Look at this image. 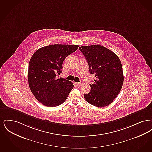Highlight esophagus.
Listing matches in <instances>:
<instances>
[{"instance_id": "obj_1", "label": "esophagus", "mask_w": 152, "mask_h": 152, "mask_svg": "<svg viewBox=\"0 0 152 152\" xmlns=\"http://www.w3.org/2000/svg\"><path fill=\"white\" fill-rule=\"evenodd\" d=\"M75 85H76L77 87H79L80 85L81 84V83H79V82H76V83H75Z\"/></svg>"}]
</instances>
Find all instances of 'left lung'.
Here are the masks:
<instances>
[{
  "instance_id": "8db88e82",
  "label": "left lung",
  "mask_w": 152,
  "mask_h": 152,
  "mask_svg": "<svg viewBox=\"0 0 152 152\" xmlns=\"http://www.w3.org/2000/svg\"><path fill=\"white\" fill-rule=\"evenodd\" d=\"M79 50L87 60L89 72L96 77L84 99L95 107L108 106L123 87L124 75L120 58L113 52L100 45L81 46Z\"/></svg>"
}]
</instances>
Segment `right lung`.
I'll list each match as a JSON object with an SVG mask.
<instances>
[{
  "label": "right lung",
  "mask_w": 152,
  "mask_h": 152,
  "mask_svg": "<svg viewBox=\"0 0 152 152\" xmlns=\"http://www.w3.org/2000/svg\"><path fill=\"white\" fill-rule=\"evenodd\" d=\"M77 45L52 44L39 48L31 58L28 81L36 99L47 107L63 104L73 88L70 81L56 78L61 72L63 63L68 55L76 51Z\"/></svg>",
  "instance_id": "add662e5"
}]
</instances>
